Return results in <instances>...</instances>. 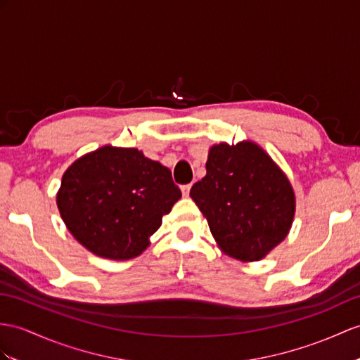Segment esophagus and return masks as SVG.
<instances>
[{
  "mask_svg": "<svg viewBox=\"0 0 360 360\" xmlns=\"http://www.w3.org/2000/svg\"><path fill=\"white\" fill-rule=\"evenodd\" d=\"M189 191H191V185H183V186H181V194H183V197H188V195H189Z\"/></svg>",
  "mask_w": 360,
  "mask_h": 360,
  "instance_id": "esophagus-1",
  "label": "esophagus"
}]
</instances>
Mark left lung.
Listing matches in <instances>:
<instances>
[{
    "label": "left lung",
    "instance_id": "8db88e82",
    "mask_svg": "<svg viewBox=\"0 0 360 360\" xmlns=\"http://www.w3.org/2000/svg\"><path fill=\"white\" fill-rule=\"evenodd\" d=\"M191 198L217 246L243 262L266 258L283 243L296 210L290 180L252 140L210 146L206 175L192 186Z\"/></svg>",
    "mask_w": 360,
    "mask_h": 360
}]
</instances>
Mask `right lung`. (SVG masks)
I'll use <instances>...</instances> for the list:
<instances>
[{"label":"right lung","instance_id":"add662e5","mask_svg":"<svg viewBox=\"0 0 360 360\" xmlns=\"http://www.w3.org/2000/svg\"><path fill=\"white\" fill-rule=\"evenodd\" d=\"M181 192L171 171L137 148L105 145L68 166L56 194L60 218L94 255L139 257Z\"/></svg>","mask_w":360,"mask_h":360}]
</instances>
